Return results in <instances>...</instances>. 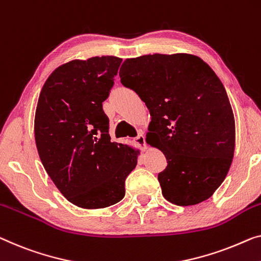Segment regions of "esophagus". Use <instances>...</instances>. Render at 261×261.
Masks as SVG:
<instances>
[{
  "mask_svg": "<svg viewBox=\"0 0 261 261\" xmlns=\"http://www.w3.org/2000/svg\"><path fill=\"white\" fill-rule=\"evenodd\" d=\"M135 142H136V144H137L139 147H141L142 150H145V147H146L145 137H144V136H143V132L142 131H139V134L137 135V137L135 138Z\"/></svg>",
  "mask_w": 261,
  "mask_h": 261,
  "instance_id": "34e87169",
  "label": "esophagus"
}]
</instances>
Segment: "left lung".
<instances>
[{
    "label": "left lung",
    "mask_w": 261,
    "mask_h": 261,
    "mask_svg": "<svg viewBox=\"0 0 261 261\" xmlns=\"http://www.w3.org/2000/svg\"><path fill=\"white\" fill-rule=\"evenodd\" d=\"M119 77L150 111L147 143L168 163L158 173L165 199L179 206L208 199L230 170L236 142L230 100L215 71L197 56L154 54L126 60Z\"/></svg>",
    "instance_id": "1"
}]
</instances>
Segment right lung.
Segmentation results:
<instances>
[{
  "label": "right lung",
  "mask_w": 261,
  "mask_h": 261,
  "mask_svg": "<svg viewBox=\"0 0 261 261\" xmlns=\"http://www.w3.org/2000/svg\"><path fill=\"white\" fill-rule=\"evenodd\" d=\"M122 60H75L58 67L42 88L35 115L41 162L61 193L83 208H103L125 196L137 153L111 142L103 110Z\"/></svg>",
  "instance_id": "1"
}]
</instances>
